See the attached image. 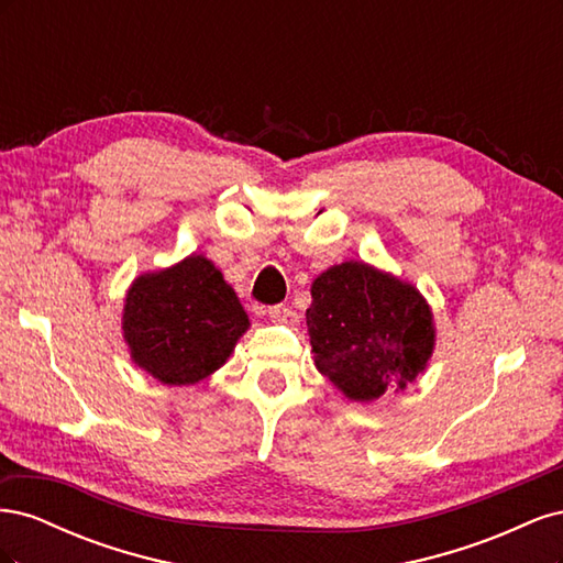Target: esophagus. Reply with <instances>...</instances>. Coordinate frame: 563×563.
Instances as JSON below:
<instances>
[{"mask_svg": "<svg viewBox=\"0 0 563 563\" xmlns=\"http://www.w3.org/2000/svg\"><path fill=\"white\" fill-rule=\"evenodd\" d=\"M267 314L272 317V321H277V323H296L298 321V312L291 308V305H272V308H267Z\"/></svg>", "mask_w": 563, "mask_h": 563, "instance_id": "1", "label": "esophagus"}]
</instances>
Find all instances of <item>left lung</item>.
Listing matches in <instances>:
<instances>
[{
	"mask_svg": "<svg viewBox=\"0 0 563 563\" xmlns=\"http://www.w3.org/2000/svg\"><path fill=\"white\" fill-rule=\"evenodd\" d=\"M305 317L314 366L352 401L406 389L434 352L428 300L413 284L366 263L321 272Z\"/></svg>",
	"mask_w": 563,
	"mask_h": 563,
	"instance_id": "left-lung-1",
	"label": "left lung"
}]
</instances>
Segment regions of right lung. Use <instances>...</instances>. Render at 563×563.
I'll return each instance as SVG.
<instances>
[{
	"label": "right lung",
	"instance_id": "1",
	"mask_svg": "<svg viewBox=\"0 0 563 563\" xmlns=\"http://www.w3.org/2000/svg\"><path fill=\"white\" fill-rule=\"evenodd\" d=\"M249 327L234 288L197 253L135 277L122 314L133 364L164 385H195L211 376Z\"/></svg>",
	"mask_w": 563,
	"mask_h": 563
}]
</instances>
